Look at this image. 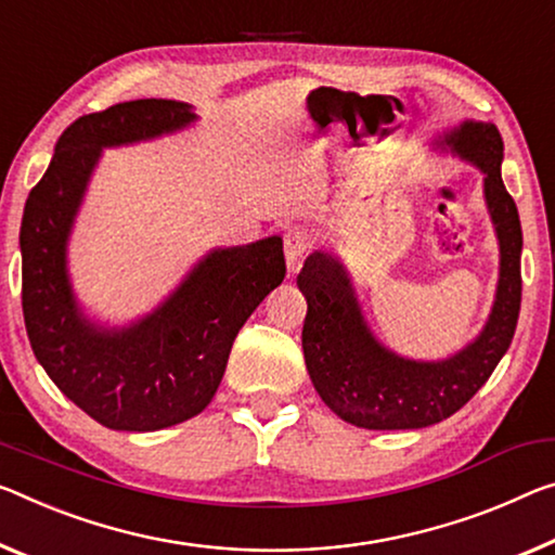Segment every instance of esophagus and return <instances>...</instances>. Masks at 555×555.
I'll return each instance as SVG.
<instances>
[{
	"label": "esophagus",
	"instance_id": "obj_1",
	"mask_svg": "<svg viewBox=\"0 0 555 555\" xmlns=\"http://www.w3.org/2000/svg\"><path fill=\"white\" fill-rule=\"evenodd\" d=\"M311 246H313V234L306 230V227H288L284 234V254H286L288 267H294V263L301 259Z\"/></svg>",
	"mask_w": 555,
	"mask_h": 555
}]
</instances>
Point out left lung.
Returning a JSON list of instances; mask_svg holds the SVG:
<instances>
[{
	"label": "left lung",
	"instance_id": "left-lung-1",
	"mask_svg": "<svg viewBox=\"0 0 555 555\" xmlns=\"http://www.w3.org/2000/svg\"><path fill=\"white\" fill-rule=\"evenodd\" d=\"M439 145L483 172V199L499 240L496 298L469 346L444 360L392 353L367 328L348 271L333 254L313 251L296 279L309 304L301 343L313 388L340 420L363 429H420L454 415L489 380L516 331L524 236L501 180L504 140L494 122L464 120Z\"/></svg>",
	"mask_w": 555,
	"mask_h": 555
}]
</instances>
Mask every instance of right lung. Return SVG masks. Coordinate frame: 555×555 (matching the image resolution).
<instances>
[{
    "label": "right lung",
    "mask_w": 555,
    "mask_h": 555,
    "mask_svg": "<svg viewBox=\"0 0 555 555\" xmlns=\"http://www.w3.org/2000/svg\"><path fill=\"white\" fill-rule=\"evenodd\" d=\"M192 105L140 99L74 120L22 217V309L29 343L56 388L108 429L155 433L199 415L222 383L236 333L284 281L281 236L212 249L153 313L122 328L88 319L66 246L103 147L188 128Z\"/></svg>",
    "instance_id": "add662e5"
}]
</instances>
